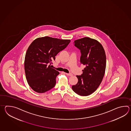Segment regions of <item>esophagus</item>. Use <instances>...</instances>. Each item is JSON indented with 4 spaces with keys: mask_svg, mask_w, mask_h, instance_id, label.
<instances>
[{
    "mask_svg": "<svg viewBox=\"0 0 131 131\" xmlns=\"http://www.w3.org/2000/svg\"><path fill=\"white\" fill-rule=\"evenodd\" d=\"M66 74L67 75L70 76H72V73H66Z\"/></svg>",
    "mask_w": 131,
    "mask_h": 131,
    "instance_id": "esophagus-1",
    "label": "esophagus"
}]
</instances>
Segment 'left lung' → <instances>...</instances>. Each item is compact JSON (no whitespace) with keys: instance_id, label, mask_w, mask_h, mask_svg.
<instances>
[{"instance_id":"8db88e82","label":"left lung","mask_w":131,"mask_h":131,"mask_svg":"<svg viewBox=\"0 0 131 131\" xmlns=\"http://www.w3.org/2000/svg\"><path fill=\"white\" fill-rule=\"evenodd\" d=\"M74 46L81 50L80 62L85 66L81 75H77L78 83L72 89L78 95L88 96L97 89L104 75L106 57L102 45L88 37L74 41Z\"/></svg>"}]
</instances>
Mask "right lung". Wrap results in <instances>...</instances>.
Returning <instances> with one entry per match:
<instances>
[{
  "instance_id": "right-lung-1",
  "label": "right lung",
  "mask_w": 131,
  "mask_h": 131,
  "mask_svg": "<svg viewBox=\"0 0 131 131\" xmlns=\"http://www.w3.org/2000/svg\"><path fill=\"white\" fill-rule=\"evenodd\" d=\"M70 41L45 36L36 38L29 45L25 55L24 69L28 84L35 92L43 93L55 86L59 72L50 64Z\"/></svg>"
}]
</instances>
